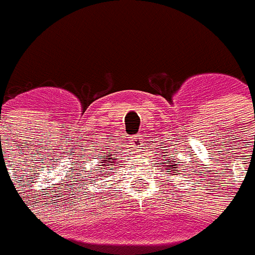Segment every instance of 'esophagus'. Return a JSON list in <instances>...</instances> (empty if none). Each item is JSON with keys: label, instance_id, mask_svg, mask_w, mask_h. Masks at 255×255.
I'll return each instance as SVG.
<instances>
[{"label": "esophagus", "instance_id": "34e87169", "mask_svg": "<svg viewBox=\"0 0 255 255\" xmlns=\"http://www.w3.org/2000/svg\"><path fill=\"white\" fill-rule=\"evenodd\" d=\"M142 137H140V135H136V136H133L132 137V143H133V146L136 147V146H140V143H142Z\"/></svg>", "mask_w": 255, "mask_h": 255}]
</instances>
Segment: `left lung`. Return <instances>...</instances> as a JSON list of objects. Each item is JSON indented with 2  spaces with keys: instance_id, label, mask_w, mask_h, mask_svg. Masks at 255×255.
Instances as JSON below:
<instances>
[{
  "instance_id": "8db88e82",
  "label": "left lung",
  "mask_w": 255,
  "mask_h": 255,
  "mask_svg": "<svg viewBox=\"0 0 255 255\" xmlns=\"http://www.w3.org/2000/svg\"><path fill=\"white\" fill-rule=\"evenodd\" d=\"M163 163H166V162H163ZM167 166H174V167H171V169H173V173H178V170H177V169H178V162H175V163H173V165H171L170 161L167 159ZM163 169H165V167H163ZM166 169H169V167H166ZM169 170H170V169H169Z\"/></svg>"
}]
</instances>
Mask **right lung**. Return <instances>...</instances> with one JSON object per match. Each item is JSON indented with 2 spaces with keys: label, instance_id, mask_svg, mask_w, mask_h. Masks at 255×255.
Returning a JSON list of instances; mask_svg holds the SVG:
<instances>
[{
  "label": "right lung",
  "instance_id": "obj_1",
  "mask_svg": "<svg viewBox=\"0 0 255 255\" xmlns=\"http://www.w3.org/2000/svg\"><path fill=\"white\" fill-rule=\"evenodd\" d=\"M101 159H103V161H101V163H103V165H100V166H104V169H107L108 166H113V163H115V159H116V158H115V156H112V155H105V156H103ZM107 163H111V165H107ZM100 169H103V167H100ZM108 170H113V167H109ZM103 171H105V170H103ZM109 173H111V171H109ZM109 173H104V175L107 177Z\"/></svg>",
  "mask_w": 255,
  "mask_h": 255
}]
</instances>
